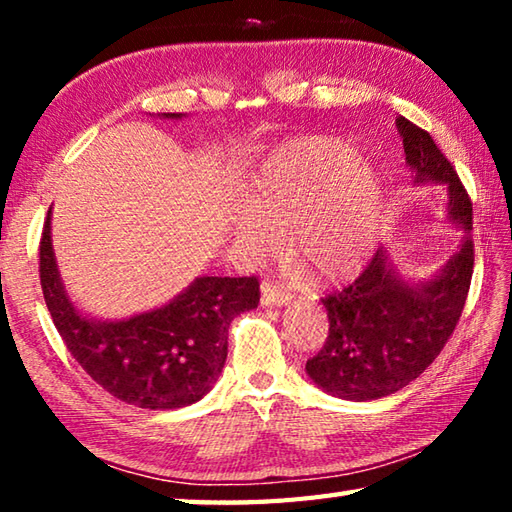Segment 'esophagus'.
<instances>
[{"instance_id": "34e87169", "label": "esophagus", "mask_w": 512, "mask_h": 512, "mask_svg": "<svg viewBox=\"0 0 512 512\" xmlns=\"http://www.w3.org/2000/svg\"><path fill=\"white\" fill-rule=\"evenodd\" d=\"M287 302H291V293L287 289L280 287V284L268 282V280L262 282V305L280 307V305H287Z\"/></svg>"}]
</instances>
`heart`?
Listing matches in <instances>:
<instances>
[{
    "instance_id": "heart-1",
    "label": "heart",
    "mask_w": 512,
    "mask_h": 512,
    "mask_svg": "<svg viewBox=\"0 0 512 512\" xmlns=\"http://www.w3.org/2000/svg\"><path fill=\"white\" fill-rule=\"evenodd\" d=\"M248 210L235 223V248L257 259L287 230L289 248L320 282H339L361 271L375 246L381 178L350 142L307 137L282 146L253 176Z\"/></svg>"
}]
</instances>
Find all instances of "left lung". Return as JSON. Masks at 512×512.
<instances>
[{"label": "left lung", "mask_w": 512, "mask_h": 512, "mask_svg": "<svg viewBox=\"0 0 512 512\" xmlns=\"http://www.w3.org/2000/svg\"><path fill=\"white\" fill-rule=\"evenodd\" d=\"M395 124L415 183L447 185L449 221L463 228L465 241L443 271L420 284L402 280L379 248L357 280L320 300L329 332L320 352L307 361V375L343 400H379L420 377L454 334L472 282L470 196L427 131L404 117Z\"/></svg>", "instance_id": "obj_1"}]
</instances>
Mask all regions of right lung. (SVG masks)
Returning <instances> with one entry per match:
<instances>
[{"instance_id":"right-lung-1","label":"right lung","mask_w":512,"mask_h":512,"mask_svg":"<svg viewBox=\"0 0 512 512\" xmlns=\"http://www.w3.org/2000/svg\"><path fill=\"white\" fill-rule=\"evenodd\" d=\"M40 284L60 339L79 366L112 397L151 411L183 409L210 393L228 357L232 318L259 302L255 275H203L169 305L146 314L112 323L83 316L60 282L51 207L40 239Z\"/></svg>"}]
</instances>
